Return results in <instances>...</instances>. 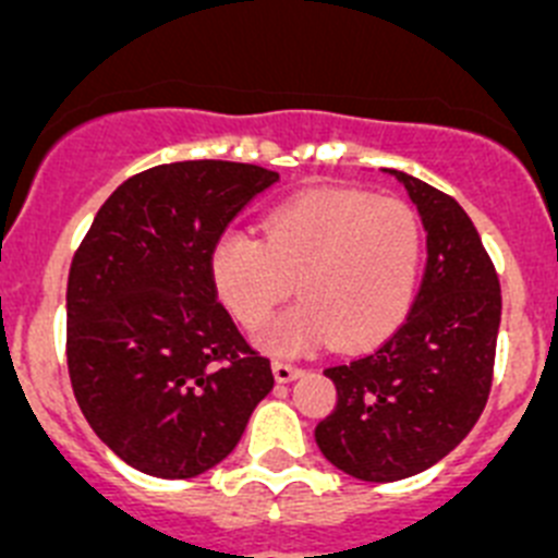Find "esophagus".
Here are the masks:
<instances>
[{"instance_id": "obj_1", "label": "esophagus", "mask_w": 558, "mask_h": 558, "mask_svg": "<svg viewBox=\"0 0 558 558\" xmlns=\"http://www.w3.org/2000/svg\"><path fill=\"white\" fill-rule=\"evenodd\" d=\"M272 373H275V380H278V384H289V380L298 378L303 369H300L298 364H289V361H275Z\"/></svg>"}]
</instances>
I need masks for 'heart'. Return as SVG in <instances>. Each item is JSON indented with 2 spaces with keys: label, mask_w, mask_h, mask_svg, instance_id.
<instances>
[{
  "label": "heart",
  "mask_w": 558,
  "mask_h": 558,
  "mask_svg": "<svg viewBox=\"0 0 558 558\" xmlns=\"http://www.w3.org/2000/svg\"><path fill=\"white\" fill-rule=\"evenodd\" d=\"M423 267V225L398 197L325 189L289 199L264 219V239L225 230L210 247V283L244 328L258 330L298 286L264 348L298 353L330 336L369 348L403 323Z\"/></svg>",
  "instance_id": "b5f03b06"
}]
</instances>
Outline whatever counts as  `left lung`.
I'll use <instances>...</instances> for the list:
<instances>
[{"mask_svg": "<svg viewBox=\"0 0 558 558\" xmlns=\"http://www.w3.org/2000/svg\"><path fill=\"white\" fill-rule=\"evenodd\" d=\"M428 230V264L405 323L373 353L325 369L336 409L316 445L341 473L369 484L423 473L464 439L489 400L500 280L473 219L450 194L405 172Z\"/></svg>", "mask_w": 558, "mask_h": 558, "instance_id": "obj_1", "label": "left lung"}]
</instances>
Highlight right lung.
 <instances>
[{"instance_id":"add662e5","label":"right lung","mask_w":558,"mask_h":558,"mask_svg":"<svg viewBox=\"0 0 558 558\" xmlns=\"http://www.w3.org/2000/svg\"><path fill=\"white\" fill-rule=\"evenodd\" d=\"M278 172L180 160L124 180L69 269L66 364L94 434L155 478L228 459L272 391L210 283V247Z\"/></svg>"}]
</instances>
